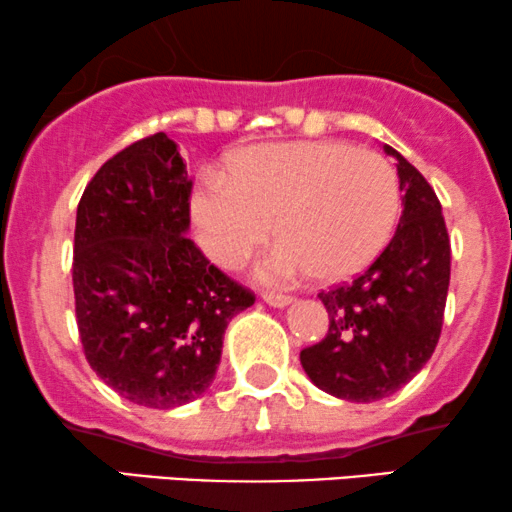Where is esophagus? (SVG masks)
Returning <instances> with one entry per match:
<instances>
[{
    "label": "esophagus",
    "instance_id": "esophagus-1",
    "mask_svg": "<svg viewBox=\"0 0 512 512\" xmlns=\"http://www.w3.org/2000/svg\"><path fill=\"white\" fill-rule=\"evenodd\" d=\"M263 301L272 305V308H287V305L294 301V298L287 296V294H275V291H265Z\"/></svg>",
    "mask_w": 512,
    "mask_h": 512
}]
</instances>
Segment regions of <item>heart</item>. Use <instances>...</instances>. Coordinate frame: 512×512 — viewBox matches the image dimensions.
<instances>
[{
  "label": "heart",
  "instance_id": "heart-1",
  "mask_svg": "<svg viewBox=\"0 0 512 512\" xmlns=\"http://www.w3.org/2000/svg\"><path fill=\"white\" fill-rule=\"evenodd\" d=\"M393 164L334 141L263 143L230 159L228 178L209 174L190 197L197 242L211 261L235 270L270 237L261 282L301 275L336 282L386 249L400 218Z\"/></svg>",
  "mask_w": 512,
  "mask_h": 512
}]
</instances>
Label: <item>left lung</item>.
I'll return each mask as SVG.
<instances>
[{"label": "left lung", "mask_w": 512, "mask_h": 512, "mask_svg": "<svg viewBox=\"0 0 512 512\" xmlns=\"http://www.w3.org/2000/svg\"><path fill=\"white\" fill-rule=\"evenodd\" d=\"M397 159L402 216L393 240L362 275L322 291L329 331L301 350L310 381L348 402L393 395L426 367L440 341L451 247L442 204L421 171Z\"/></svg>", "instance_id": "1"}]
</instances>
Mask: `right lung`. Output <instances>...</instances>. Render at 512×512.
Wrapping results in <instances>:
<instances>
[{"label":"right lung","instance_id":"1","mask_svg":"<svg viewBox=\"0 0 512 512\" xmlns=\"http://www.w3.org/2000/svg\"><path fill=\"white\" fill-rule=\"evenodd\" d=\"M167 134L110 157L77 207L72 287L86 362L124 400L207 393L232 317L256 296L188 240L192 181Z\"/></svg>","mask_w":512,"mask_h":512}]
</instances>
